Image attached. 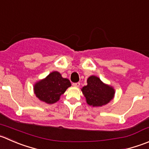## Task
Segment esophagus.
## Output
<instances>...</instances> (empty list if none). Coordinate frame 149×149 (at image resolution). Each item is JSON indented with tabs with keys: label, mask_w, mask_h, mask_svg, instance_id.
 I'll return each instance as SVG.
<instances>
[{
	"label": "esophagus",
	"mask_w": 149,
	"mask_h": 149,
	"mask_svg": "<svg viewBox=\"0 0 149 149\" xmlns=\"http://www.w3.org/2000/svg\"><path fill=\"white\" fill-rule=\"evenodd\" d=\"M73 86H75V87H79V86H80V83H73Z\"/></svg>",
	"instance_id": "esophagus-1"
}]
</instances>
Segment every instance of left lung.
Instances as JSON below:
<instances>
[{
    "mask_svg": "<svg viewBox=\"0 0 149 149\" xmlns=\"http://www.w3.org/2000/svg\"><path fill=\"white\" fill-rule=\"evenodd\" d=\"M86 81L87 85L83 86L81 91L89 105L100 107L113 99L115 89L113 86L103 83L97 76H89Z\"/></svg>",
    "mask_w": 149,
    "mask_h": 149,
    "instance_id": "obj_1",
    "label": "left lung"
}]
</instances>
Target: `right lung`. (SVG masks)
I'll list each match as a JSON object with an SVG mask.
<instances>
[{"label":"right lung","mask_w":149,"mask_h":149,"mask_svg":"<svg viewBox=\"0 0 149 149\" xmlns=\"http://www.w3.org/2000/svg\"><path fill=\"white\" fill-rule=\"evenodd\" d=\"M71 86L70 81L62 77L57 71L50 73L45 79L36 82L33 91L36 96L42 102L53 104L60 100V96Z\"/></svg>","instance_id":"obj_1"}]
</instances>
